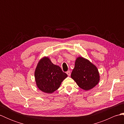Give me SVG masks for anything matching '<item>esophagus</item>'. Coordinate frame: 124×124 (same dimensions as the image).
I'll return each instance as SVG.
<instances>
[{
	"label": "esophagus",
	"mask_w": 124,
	"mask_h": 124,
	"mask_svg": "<svg viewBox=\"0 0 124 124\" xmlns=\"http://www.w3.org/2000/svg\"><path fill=\"white\" fill-rule=\"evenodd\" d=\"M67 74L68 75V76H70L71 75V73H70V71H68L67 72Z\"/></svg>",
	"instance_id": "esophagus-1"
}]
</instances>
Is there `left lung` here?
I'll return each instance as SVG.
<instances>
[{
    "label": "left lung",
    "mask_w": 124,
    "mask_h": 124,
    "mask_svg": "<svg viewBox=\"0 0 124 124\" xmlns=\"http://www.w3.org/2000/svg\"><path fill=\"white\" fill-rule=\"evenodd\" d=\"M71 77L78 86L85 91L95 87L100 81V76L97 67L82 56L77 57Z\"/></svg>",
    "instance_id": "obj_1"
}]
</instances>
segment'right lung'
<instances>
[{
	"instance_id": "obj_1",
	"label": "right lung",
	"mask_w": 124,
	"mask_h": 124,
	"mask_svg": "<svg viewBox=\"0 0 124 124\" xmlns=\"http://www.w3.org/2000/svg\"><path fill=\"white\" fill-rule=\"evenodd\" d=\"M67 77L68 75L62 71L61 68L53 63L47 56L39 61L35 71L37 86L41 91L47 94L56 91Z\"/></svg>"
}]
</instances>
